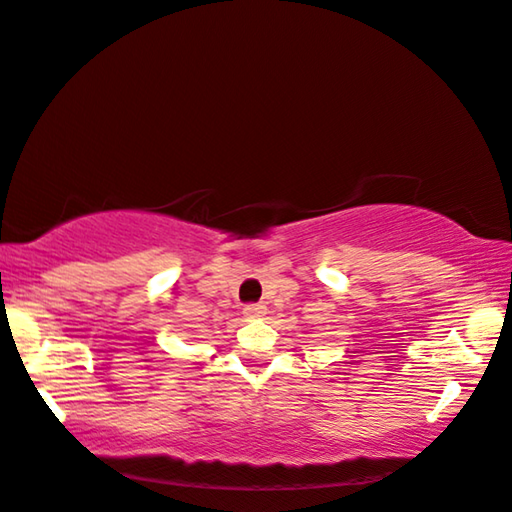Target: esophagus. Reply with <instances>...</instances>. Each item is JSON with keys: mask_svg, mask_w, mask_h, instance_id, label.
Here are the masks:
<instances>
[{"mask_svg": "<svg viewBox=\"0 0 512 512\" xmlns=\"http://www.w3.org/2000/svg\"><path fill=\"white\" fill-rule=\"evenodd\" d=\"M267 313L265 304H247L243 309V315L249 317V320H256V317H263Z\"/></svg>", "mask_w": 512, "mask_h": 512, "instance_id": "obj_1", "label": "esophagus"}]
</instances>
